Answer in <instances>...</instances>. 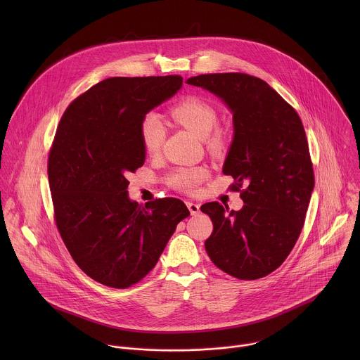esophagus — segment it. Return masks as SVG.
Segmentation results:
<instances>
[{
    "label": "esophagus",
    "instance_id": "34e87169",
    "mask_svg": "<svg viewBox=\"0 0 360 360\" xmlns=\"http://www.w3.org/2000/svg\"><path fill=\"white\" fill-rule=\"evenodd\" d=\"M186 204H187V207H188V210H190V213H191L193 216L200 213V205H198V204H195V202H191V201H187Z\"/></svg>",
    "mask_w": 360,
    "mask_h": 360
}]
</instances>
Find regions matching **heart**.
<instances>
[{"instance_id": "1", "label": "heart", "mask_w": 360, "mask_h": 360, "mask_svg": "<svg viewBox=\"0 0 360 360\" xmlns=\"http://www.w3.org/2000/svg\"><path fill=\"white\" fill-rule=\"evenodd\" d=\"M172 117L194 133L200 139H206L212 148H219L223 144L220 130H213L217 124V112L213 105L200 97H186L170 109ZM140 137L146 153L158 154L165 140V127L158 115L148 113L140 124ZM207 176L205 167H184L176 170L170 181L183 191L191 193Z\"/></svg>"}]
</instances>
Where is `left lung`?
<instances>
[{
  "label": "left lung",
  "mask_w": 360,
  "mask_h": 360,
  "mask_svg": "<svg viewBox=\"0 0 360 360\" xmlns=\"http://www.w3.org/2000/svg\"><path fill=\"white\" fill-rule=\"evenodd\" d=\"M220 98L233 115V141L223 173L244 201L238 212L207 202L213 233L210 260L227 274L257 280L290 255L305 223L314 176L308 140L295 109L266 82L245 73H212L187 79Z\"/></svg>",
  "instance_id": "1"
}]
</instances>
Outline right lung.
I'll list each match as a JSON object with an SVG mask.
<instances>
[{
	"instance_id": "obj_1",
	"label": "right lung",
	"mask_w": 360,
	"mask_h": 360,
	"mask_svg": "<svg viewBox=\"0 0 360 360\" xmlns=\"http://www.w3.org/2000/svg\"><path fill=\"white\" fill-rule=\"evenodd\" d=\"M181 86L179 75L106 79L70 103L56 129L49 156L56 227L76 264L103 285L146 277L190 214L177 198L131 201L126 179L146 162L143 119Z\"/></svg>"
}]
</instances>
